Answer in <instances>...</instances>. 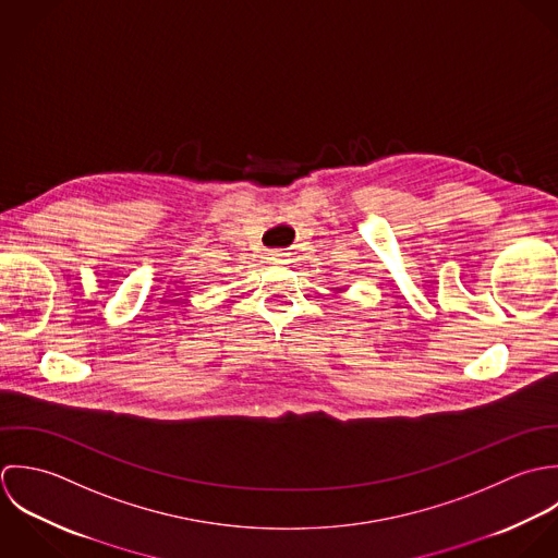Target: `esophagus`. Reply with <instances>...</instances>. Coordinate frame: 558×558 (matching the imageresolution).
Returning a JSON list of instances; mask_svg holds the SVG:
<instances>
[{
	"label": "esophagus",
	"mask_w": 558,
	"mask_h": 558,
	"mask_svg": "<svg viewBox=\"0 0 558 558\" xmlns=\"http://www.w3.org/2000/svg\"><path fill=\"white\" fill-rule=\"evenodd\" d=\"M284 258H287L284 252H271L269 254V260H274V263H284Z\"/></svg>",
	"instance_id": "obj_1"
}]
</instances>
